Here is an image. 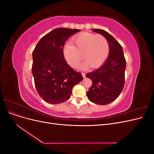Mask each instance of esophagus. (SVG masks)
<instances>
[{"label":"esophagus","mask_w":154,"mask_h":154,"mask_svg":"<svg viewBox=\"0 0 154 154\" xmlns=\"http://www.w3.org/2000/svg\"><path fill=\"white\" fill-rule=\"evenodd\" d=\"M82 76H83V78H85V76H86L85 72H82Z\"/></svg>","instance_id":"34e87169"}]
</instances>
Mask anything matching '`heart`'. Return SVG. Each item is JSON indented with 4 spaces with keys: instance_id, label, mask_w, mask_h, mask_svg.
<instances>
[{
    "instance_id": "heart-1",
    "label": "heart",
    "mask_w": 154,
    "mask_h": 154,
    "mask_svg": "<svg viewBox=\"0 0 154 154\" xmlns=\"http://www.w3.org/2000/svg\"><path fill=\"white\" fill-rule=\"evenodd\" d=\"M74 45L67 44L63 49V54L67 63L76 67L82 60L83 55L86 60L80 66L84 69L90 66L98 67L108 57L110 46L105 37L91 32H83L73 39Z\"/></svg>"
}]
</instances>
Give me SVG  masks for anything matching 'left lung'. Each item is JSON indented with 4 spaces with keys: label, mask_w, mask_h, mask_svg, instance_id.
I'll return each mask as SVG.
<instances>
[{
    "label": "left lung",
    "mask_w": 154,
    "mask_h": 154,
    "mask_svg": "<svg viewBox=\"0 0 154 154\" xmlns=\"http://www.w3.org/2000/svg\"><path fill=\"white\" fill-rule=\"evenodd\" d=\"M92 31L107 39L110 53L108 58L100 68L86 74V76L92 82L87 96L92 103L105 105L114 101L123 89L126 60L122 45L108 32L99 29Z\"/></svg>",
    "instance_id": "1"
}]
</instances>
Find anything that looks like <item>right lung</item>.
Here are the masks:
<instances>
[{"mask_svg": "<svg viewBox=\"0 0 154 154\" xmlns=\"http://www.w3.org/2000/svg\"><path fill=\"white\" fill-rule=\"evenodd\" d=\"M80 29L57 28L42 38L32 51V73L37 92L45 102L58 104L69 99L82 74L67 64L63 55L66 41Z\"/></svg>", "mask_w": 154, "mask_h": 154, "instance_id": "obj_1", "label": "right lung"}]
</instances>
